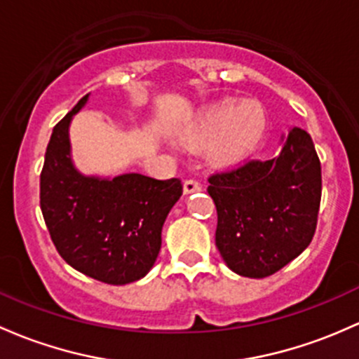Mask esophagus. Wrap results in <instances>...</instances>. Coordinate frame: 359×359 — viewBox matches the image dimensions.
<instances>
[{"mask_svg":"<svg viewBox=\"0 0 359 359\" xmlns=\"http://www.w3.org/2000/svg\"><path fill=\"white\" fill-rule=\"evenodd\" d=\"M201 191V184L196 182V180H186L184 182V194H194V192Z\"/></svg>","mask_w":359,"mask_h":359,"instance_id":"esophagus-1","label":"esophagus"}]
</instances>
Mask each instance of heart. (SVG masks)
Returning <instances> with one entry per match:
<instances>
[{
	"label": "heart",
	"instance_id": "obj_1",
	"mask_svg": "<svg viewBox=\"0 0 359 359\" xmlns=\"http://www.w3.org/2000/svg\"><path fill=\"white\" fill-rule=\"evenodd\" d=\"M266 129V113L258 101L224 100L199 115L184 135L189 146H208V158L215 165H233L249 156L262 141Z\"/></svg>",
	"mask_w": 359,
	"mask_h": 359
}]
</instances>
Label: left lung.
<instances>
[{"label": "left lung", "mask_w": 359, "mask_h": 359, "mask_svg": "<svg viewBox=\"0 0 359 359\" xmlns=\"http://www.w3.org/2000/svg\"><path fill=\"white\" fill-rule=\"evenodd\" d=\"M218 215L215 243L237 275L263 278L309 246L316 229L322 168L306 130L280 135V151L266 161L210 177Z\"/></svg>", "instance_id": "1"}]
</instances>
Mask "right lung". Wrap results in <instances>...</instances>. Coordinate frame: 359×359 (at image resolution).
Segmentation results:
<instances>
[{
    "label": "right lung",
    "instance_id": "add662e5",
    "mask_svg": "<svg viewBox=\"0 0 359 359\" xmlns=\"http://www.w3.org/2000/svg\"><path fill=\"white\" fill-rule=\"evenodd\" d=\"M89 96L53 129L41 173V210L70 266L104 284H130L153 269L161 229L182 196V184L142 173L88 175L75 167L70 123Z\"/></svg>",
    "mask_w": 359,
    "mask_h": 359
}]
</instances>
